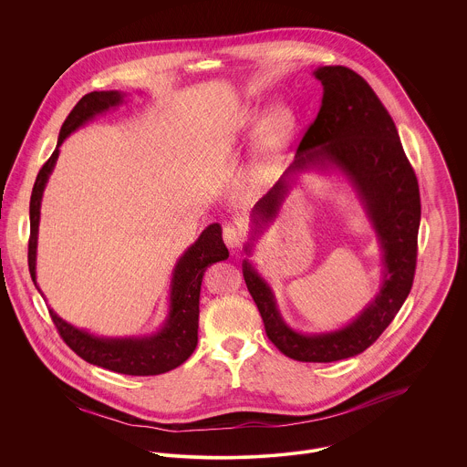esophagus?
<instances>
[{"label": "esophagus", "mask_w": 467, "mask_h": 467, "mask_svg": "<svg viewBox=\"0 0 467 467\" xmlns=\"http://www.w3.org/2000/svg\"><path fill=\"white\" fill-rule=\"evenodd\" d=\"M223 239H224V243L230 250H237L239 244H241V234L234 226H224L223 228Z\"/></svg>", "instance_id": "obj_1"}]
</instances>
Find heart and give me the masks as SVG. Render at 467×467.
Here are the masks:
<instances>
[{
    "label": "heart",
    "instance_id": "b5f03b06",
    "mask_svg": "<svg viewBox=\"0 0 467 467\" xmlns=\"http://www.w3.org/2000/svg\"><path fill=\"white\" fill-rule=\"evenodd\" d=\"M259 124V113L250 109L239 119V131L252 133ZM296 130V113L287 104H276L269 109L261 122L257 152H259V169L267 171L276 156L289 145Z\"/></svg>",
    "mask_w": 467,
    "mask_h": 467
}]
</instances>
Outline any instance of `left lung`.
Returning <instances> with one entry per match:
<instances>
[{
  "label": "left lung",
  "instance_id": "left-lung-1",
  "mask_svg": "<svg viewBox=\"0 0 467 467\" xmlns=\"http://www.w3.org/2000/svg\"><path fill=\"white\" fill-rule=\"evenodd\" d=\"M313 75L324 86L318 117L304 134L295 161L254 206L252 237L244 252L252 255L254 243L275 221L296 174L339 171L378 235L383 254L379 291L347 326L306 334L285 324L273 289L248 259L243 261V275L273 345L296 361L331 363L368 348L404 304L415 275L420 198L396 124L367 80L345 67H317Z\"/></svg>",
  "mask_w": 467,
  "mask_h": 467
}]
</instances>
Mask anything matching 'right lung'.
Wrapping results in <instances>:
<instances>
[{"mask_svg":"<svg viewBox=\"0 0 467 467\" xmlns=\"http://www.w3.org/2000/svg\"><path fill=\"white\" fill-rule=\"evenodd\" d=\"M126 93L122 91H91L84 95L67 115L57 147L41 167L30 198V239H28V269L34 285L45 298L36 275L37 263V234L41 219V201L47 189L48 178L57 163L59 147L69 134L124 102ZM223 230L217 223L208 224L201 232L198 241L185 250L172 269L171 293H169V315L158 333L149 336H128V337H106L95 336L78 329L63 320L54 309L50 317L67 341V347L78 354L84 361L119 372L126 376H158L180 367L191 358L198 345L200 326V293L202 275L206 267L226 261L228 248L223 243Z\"/></svg>","mask_w":467,"mask_h":467,"instance_id":"obj_1","label":"right lung"}]
</instances>
